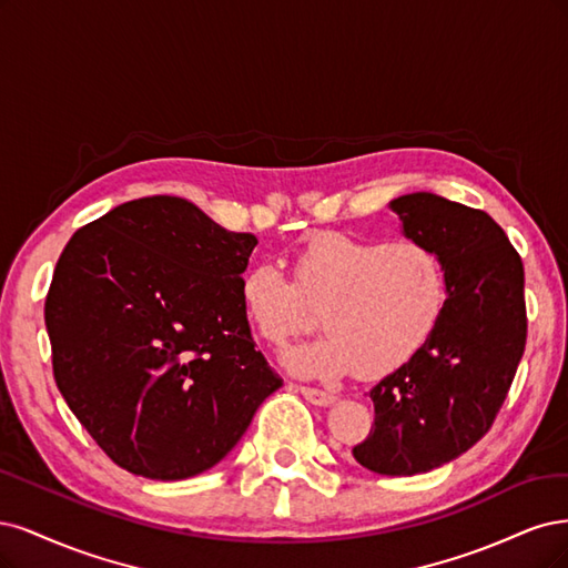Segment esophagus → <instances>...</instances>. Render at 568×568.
Returning a JSON list of instances; mask_svg holds the SVG:
<instances>
[{"instance_id": "34e87169", "label": "esophagus", "mask_w": 568, "mask_h": 568, "mask_svg": "<svg viewBox=\"0 0 568 568\" xmlns=\"http://www.w3.org/2000/svg\"><path fill=\"white\" fill-rule=\"evenodd\" d=\"M297 392L308 400V404H314V406H331V404H335V394H331V392H323V389H314V387H297Z\"/></svg>"}]
</instances>
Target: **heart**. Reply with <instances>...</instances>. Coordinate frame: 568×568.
<instances>
[{"label":"heart","instance_id":"1","mask_svg":"<svg viewBox=\"0 0 568 568\" xmlns=\"http://www.w3.org/2000/svg\"><path fill=\"white\" fill-rule=\"evenodd\" d=\"M243 311L271 346L314 327L325 335L285 354V368L302 377L365 379L392 375L434 335L446 304V273L438 254L415 237H361L318 233L292 257V278L271 264H252L241 281Z\"/></svg>","mask_w":568,"mask_h":568}]
</instances>
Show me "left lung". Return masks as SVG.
Instances as JSON below:
<instances>
[{
	"mask_svg": "<svg viewBox=\"0 0 568 568\" xmlns=\"http://www.w3.org/2000/svg\"><path fill=\"white\" fill-rule=\"evenodd\" d=\"M389 207L406 237L442 257L446 304L423 352L371 389L375 425L354 457L371 471L413 477L469 450L507 398L526 346L524 264L481 210L425 191Z\"/></svg>",
	"mask_w": 568,
	"mask_h": 568,
	"instance_id": "1",
	"label": "left lung"
}]
</instances>
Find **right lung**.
<instances>
[{"instance_id":"add662e5","label":"right lung","mask_w":568,"mask_h":568,"mask_svg":"<svg viewBox=\"0 0 568 568\" xmlns=\"http://www.w3.org/2000/svg\"><path fill=\"white\" fill-rule=\"evenodd\" d=\"M254 245L174 195L118 205L68 241L44 302L53 377L122 469L195 477L283 387L241 302Z\"/></svg>"}]
</instances>
